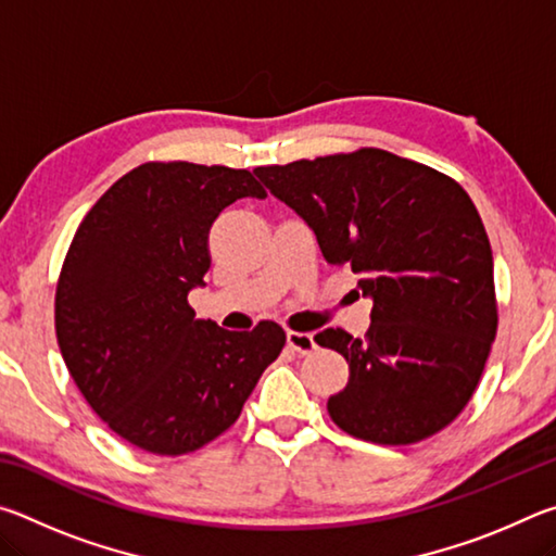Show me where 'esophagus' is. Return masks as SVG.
Returning <instances> with one entry per match:
<instances>
[{
	"label": "esophagus",
	"mask_w": 556,
	"mask_h": 556,
	"mask_svg": "<svg viewBox=\"0 0 556 556\" xmlns=\"http://www.w3.org/2000/svg\"><path fill=\"white\" fill-rule=\"evenodd\" d=\"M287 343L291 351H296L299 355H308L316 348L314 333H301V331H287Z\"/></svg>",
	"instance_id": "obj_1"
}]
</instances>
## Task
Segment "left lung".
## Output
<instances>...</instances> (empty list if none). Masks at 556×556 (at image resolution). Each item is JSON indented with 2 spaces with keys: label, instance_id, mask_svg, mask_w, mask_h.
I'll use <instances>...</instances> for the list:
<instances>
[{
  "label": "left lung",
  "instance_id": "8db88e82",
  "mask_svg": "<svg viewBox=\"0 0 556 556\" xmlns=\"http://www.w3.org/2000/svg\"><path fill=\"white\" fill-rule=\"evenodd\" d=\"M314 230L328 265H348L372 299L370 328L314 341L351 368L328 414L345 434L402 446L454 421L497 331L493 252L454 178L384 149L255 168Z\"/></svg>",
  "mask_w": 556,
  "mask_h": 556
}]
</instances>
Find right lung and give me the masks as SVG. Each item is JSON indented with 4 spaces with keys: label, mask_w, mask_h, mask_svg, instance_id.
Here are the masks:
<instances>
[{
    "label": "right lung",
    "mask_w": 556,
    "mask_h": 556,
    "mask_svg": "<svg viewBox=\"0 0 556 556\" xmlns=\"http://www.w3.org/2000/svg\"><path fill=\"white\" fill-rule=\"evenodd\" d=\"M248 195H267L248 168L147 162L100 195L65 255V368L92 412L149 454H191L230 429L287 343L275 321L225 331L188 306L211 267L213 220Z\"/></svg>",
    "instance_id": "1"
}]
</instances>
